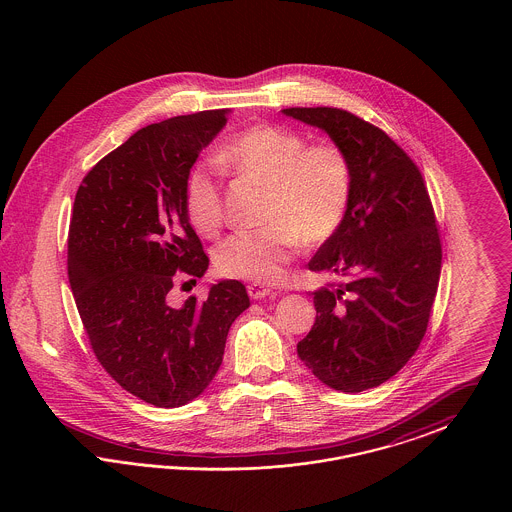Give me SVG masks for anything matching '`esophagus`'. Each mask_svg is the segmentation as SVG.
I'll use <instances>...</instances> for the list:
<instances>
[{"mask_svg":"<svg viewBox=\"0 0 512 512\" xmlns=\"http://www.w3.org/2000/svg\"><path fill=\"white\" fill-rule=\"evenodd\" d=\"M247 292L249 295L253 297V299H263V297H267L272 293V290L265 286V284H261V282H251L249 286H247Z\"/></svg>","mask_w":512,"mask_h":512,"instance_id":"esophagus-1","label":"esophagus"}]
</instances>
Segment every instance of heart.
<instances>
[{"instance_id":"1","label":"heart","mask_w":512,"mask_h":512,"mask_svg":"<svg viewBox=\"0 0 512 512\" xmlns=\"http://www.w3.org/2000/svg\"><path fill=\"white\" fill-rule=\"evenodd\" d=\"M224 171L247 184L263 186L257 230H244L217 247L220 274L253 282H276L299 244L328 242L347 215L353 192V163L338 142L307 144L288 126L259 122L234 134L217 153ZM184 205L195 230L219 234L224 192L211 163H197L184 188Z\"/></svg>"}]
</instances>
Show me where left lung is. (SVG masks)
<instances>
[{
	"mask_svg": "<svg viewBox=\"0 0 512 512\" xmlns=\"http://www.w3.org/2000/svg\"><path fill=\"white\" fill-rule=\"evenodd\" d=\"M347 149L353 192L340 230L309 268L317 318L297 355L318 380L357 393L395 376L426 334L441 272L436 213L416 163L390 136L338 107H290Z\"/></svg>",
	"mask_w": 512,
	"mask_h": 512,
	"instance_id": "obj_1",
	"label": "left lung"
}]
</instances>
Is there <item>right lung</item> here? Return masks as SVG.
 <instances>
[{
  "label": "right lung",
  "mask_w": 512,
  "mask_h": 512,
  "mask_svg": "<svg viewBox=\"0 0 512 512\" xmlns=\"http://www.w3.org/2000/svg\"><path fill=\"white\" fill-rule=\"evenodd\" d=\"M226 109L149 124L107 153L74 197L67 267L92 351L122 390L180 407L215 378L232 322L249 307L238 280L172 303L209 267L184 205L186 176ZM190 280V282H192Z\"/></svg>",
  "instance_id": "1"
}]
</instances>
